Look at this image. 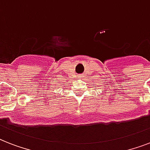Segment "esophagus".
<instances>
[{
	"mask_svg": "<svg viewBox=\"0 0 150 150\" xmlns=\"http://www.w3.org/2000/svg\"><path fill=\"white\" fill-rule=\"evenodd\" d=\"M80 78H82V75H80Z\"/></svg>",
	"mask_w": 150,
	"mask_h": 150,
	"instance_id": "34e87169",
	"label": "esophagus"
}]
</instances>
